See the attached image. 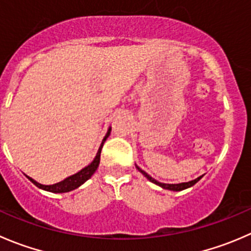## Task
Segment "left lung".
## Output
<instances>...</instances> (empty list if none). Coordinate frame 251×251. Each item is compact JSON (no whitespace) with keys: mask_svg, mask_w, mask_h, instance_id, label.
Segmentation results:
<instances>
[{"mask_svg":"<svg viewBox=\"0 0 251 251\" xmlns=\"http://www.w3.org/2000/svg\"><path fill=\"white\" fill-rule=\"evenodd\" d=\"M136 168H137V169L140 170V172L142 173V174L145 175V176L147 177V179L150 180V181L154 182L155 185H159V186L163 187V189H167V190H173V191L185 190V189H187V187H191V186H193V185H195L196 182H198L199 180H200L201 177H202V176H199L198 179H195V180H191V181H187V182H180V184H164V182H159V181H157V180H155V179H153V177L151 176V175H148L147 173L145 172V170H142L140 167H137V165H136Z\"/></svg>","mask_w":251,"mask_h":251,"instance_id":"left-lung-1","label":"left lung"}]
</instances>
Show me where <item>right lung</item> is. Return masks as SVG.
<instances>
[{
  "mask_svg": "<svg viewBox=\"0 0 251 251\" xmlns=\"http://www.w3.org/2000/svg\"><path fill=\"white\" fill-rule=\"evenodd\" d=\"M110 131H111V128H109L108 132H106V135H105V137H104L103 141H101V145H100V147H99L98 153H97V155H96V158L93 159V162H92L89 165H87V167H84L82 170H79V172L76 173V174L71 175V176L66 177V179H64L62 181L56 182V184H52V185H43V184H40V182L35 181L34 179H31L30 176H26V177H28V179L30 180L34 185H36L39 189L50 191V193L61 194V193H69V191L75 190V189H77V187L81 186L83 182H86L87 180H88L89 177L94 174V172L97 170V168L99 167L101 148H103V145H104V142H105L106 138H108V136L110 135Z\"/></svg>",
  "mask_w": 251,
  "mask_h": 251,
  "instance_id": "add662e5",
  "label": "right lung"
}]
</instances>
